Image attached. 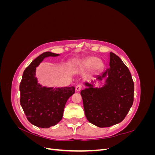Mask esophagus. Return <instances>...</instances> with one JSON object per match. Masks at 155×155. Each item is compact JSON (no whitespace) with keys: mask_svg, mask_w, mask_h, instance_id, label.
<instances>
[{"mask_svg":"<svg viewBox=\"0 0 155 155\" xmlns=\"http://www.w3.org/2000/svg\"><path fill=\"white\" fill-rule=\"evenodd\" d=\"M81 88H82V85H81V84H78V85L76 87V90L78 92L80 91L81 90Z\"/></svg>","mask_w":155,"mask_h":155,"instance_id":"obj_1","label":"esophagus"}]
</instances>
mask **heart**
Here are the masks:
<instances>
[{
	"label": "heart",
	"instance_id": "b5f03b06",
	"mask_svg": "<svg viewBox=\"0 0 155 155\" xmlns=\"http://www.w3.org/2000/svg\"><path fill=\"white\" fill-rule=\"evenodd\" d=\"M85 66L87 68L93 67L95 71H98V70H100L103 68L104 64H103V63L97 58L91 57L87 59L85 61Z\"/></svg>",
	"mask_w": 155,
	"mask_h": 155
}]
</instances>
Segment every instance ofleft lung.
Here are the masks:
<instances>
[{
    "label": "left lung",
    "instance_id": "left-lung-1",
    "mask_svg": "<svg viewBox=\"0 0 155 155\" xmlns=\"http://www.w3.org/2000/svg\"><path fill=\"white\" fill-rule=\"evenodd\" d=\"M109 66L94 80L106 78L104 87L93 88L92 84L86 83L88 88L81 91L86 118L99 127H110L123 121L134 100V82L127 67L112 52L110 53Z\"/></svg>",
    "mask_w": 155,
    "mask_h": 155
}]
</instances>
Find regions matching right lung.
Here are the masks:
<instances>
[{"label":"right lung","instance_id":"obj_1","mask_svg":"<svg viewBox=\"0 0 155 155\" xmlns=\"http://www.w3.org/2000/svg\"><path fill=\"white\" fill-rule=\"evenodd\" d=\"M59 54L46 51L26 68L20 83V103L26 118L38 127L49 128L63 118L65 104L75 92L74 87L46 88L37 83L35 68L45 58Z\"/></svg>","mask_w":155,"mask_h":155}]
</instances>
